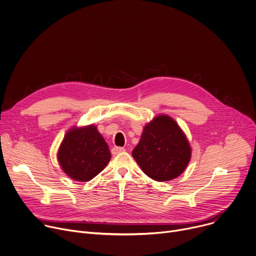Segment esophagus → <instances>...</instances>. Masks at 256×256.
Returning a JSON list of instances; mask_svg holds the SVG:
<instances>
[{
  "label": "esophagus",
  "mask_w": 256,
  "mask_h": 256,
  "mask_svg": "<svg viewBox=\"0 0 256 256\" xmlns=\"http://www.w3.org/2000/svg\"><path fill=\"white\" fill-rule=\"evenodd\" d=\"M124 151H126V149H124V148H122V147H114V148L112 149V155H118V154L122 153V152H124Z\"/></svg>",
  "instance_id": "1"
}]
</instances>
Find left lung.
Wrapping results in <instances>:
<instances>
[{
    "label": "left lung",
    "mask_w": 256,
    "mask_h": 256,
    "mask_svg": "<svg viewBox=\"0 0 256 256\" xmlns=\"http://www.w3.org/2000/svg\"><path fill=\"white\" fill-rule=\"evenodd\" d=\"M132 155L144 174L162 182L184 171L192 150L178 124L167 116H159L144 128Z\"/></svg>",
    "instance_id": "1"
}]
</instances>
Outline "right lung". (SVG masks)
I'll use <instances>...</instances> for the list:
<instances>
[{
	"label": "right lung",
	"mask_w": 256,
	"mask_h": 256,
	"mask_svg": "<svg viewBox=\"0 0 256 256\" xmlns=\"http://www.w3.org/2000/svg\"><path fill=\"white\" fill-rule=\"evenodd\" d=\"M112 158L108 144L96 126L72 128L64 136L58 159L64 172L77 181H89Z\"/></svg>",
	"instance_id": "add662e5"
}]
</instances>
